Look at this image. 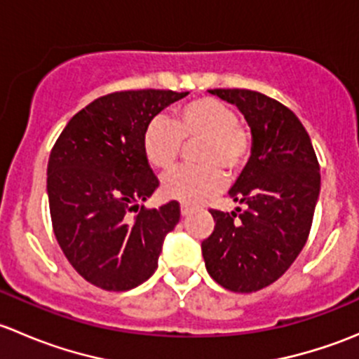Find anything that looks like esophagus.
I'll use <instances>...</instances> for the list:
<instances>
[{"instance_id": "34e87169", "label": "esophagus", "mask_w": 359, "mask_h": 359, "mask_svg": "<svg viewBox=\"0 0 359 359\" xmlns=\"http://www.w3.org/2000/svg\"><path fill=\"white\" fill-rule=\"evenodd\" d=\"M191 210H193V208H191L189 205H186V203H182V205H180V213H182V217L189 215Z\"/></svg>"}]
</instances>
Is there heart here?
<instances>
[{
    "label": "heart",
    "mask_w": 359,
    "mask_h": 359,
    "mask_svg": "<svg viewBox=\"0 0 359 359\" xmlns=\"http://www.w3.org/2000/svg\"><path fill=\"white\" fill-rule=\"evenodd\" d=\"M198 140L193 151L196 166L170 173L163 194L172 200L198 205L219 193L227 173H238L250 158L252 139L238 123L236 112L212 97L191 100L173 111L172 121L163 116L149 119L142 133L144 156L159 172L175 166L182 142Z\"/></svg>",
    "instance_id": "obj_1"
}]
</instances>
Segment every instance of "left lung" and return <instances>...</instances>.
Masks as SVG:
<instances>
[{
  "instance_id": "1",
  "label": "left lung",
  "mask_w": 359,
  "mask_h": 359,
  "mask_svg": "<svg viewBox=\"0 0 359 359\" xmlns=\"http://www.w3.org/2000/svg\"><path fill=\"white\" fill-rule=\"evenodd\" d=\"M234 104L252 132V154L229 189L241 212L212 210L215 229L201 243L210 276L231 292L274 283L309 236L320 196V165L300 119L278 100L240 88L208 90ZM238 219H236V215Z\"/></svg>"
}]
</instances>
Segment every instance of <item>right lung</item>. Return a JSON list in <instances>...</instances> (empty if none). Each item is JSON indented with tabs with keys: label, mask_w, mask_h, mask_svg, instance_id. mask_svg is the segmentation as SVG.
Wrapping results in <instances>:
<instances>
[{
	"label": "right lung",
	"mask_w": 359,
	"mask_h": 359,
	"mask_svg": "<svg viewBox=\"0 0 359 359\" xmlns=\"http://www.w3.org/2000/svg\"><path fill=\"white\" fill-rule=\"evenodd\" d=\"M186 95L128 90L100 97L69 119L50 153L53 233L71 266L95 287L130 290L156 271L180 206H140L159 186L144 156L142 133L149 119Z\"/></svg>",
	"instance_id": "add662e5"
}]
</instances>
